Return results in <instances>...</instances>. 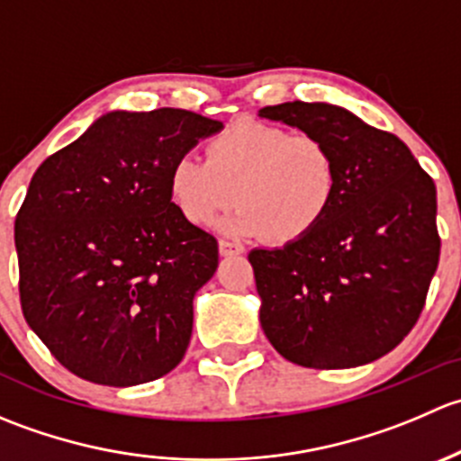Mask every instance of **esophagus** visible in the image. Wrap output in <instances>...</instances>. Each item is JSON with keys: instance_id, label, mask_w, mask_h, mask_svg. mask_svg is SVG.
Segmentation results:
<instances>
[{"instance_id": "esophagus-1", "label": "esophagus", "mask_w": 461, "mask_h": 461, "mask_svg": "<svg viewBox=\"0 0 461 461\" xmlns=\"http://www.w3.org/2000/svg\"><path fill=\"white\" fill-rule=\"evenodd\" d=\"M218 252H221V257H236V254H243V245L239 243H231V240H221L218 243Z\"/></svg>"}]
</instances>
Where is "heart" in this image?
<instances>
[{
  "instance_id": "1",
  "label": "heart",
  "mask_w": 461,
  "mask_h": 461,
  "mask_svg": "<svg viewBox=\"0 0 461 461\" xmlns=\"http://www.w3.org/2000/svg\"><path fill=\"white\" fill-rule=\"evenodd\" d=\"M339 187L332 149L321 138L257 120H240L207 142V160L185 153L169 169L176 212L207 227L231 207L222 222L231 236H263L276 243L305 239L323 222Z\"/></svg>"
}]
</instances>
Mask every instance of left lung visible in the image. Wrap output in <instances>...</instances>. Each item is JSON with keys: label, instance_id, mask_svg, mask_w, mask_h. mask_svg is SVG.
Returning a JSON list of instances; mask_svg holds the SVG:
<instances>
[{"label": "left lung", "instance_id": "obj_1", "mask_svg": "<svg viewBox=\"0 0 461 461\" xmlns=\"http://www.w3.org/2000/svg\"><path fill=\"white\" fill-rule=\"evenodd\" d=\"M260 118L321 138L339 187L305 239L252 249L260 328L303 368H357L403 341L439 263L437 189L397 136L328 102L265 106Z\"/></svg>", "mask_w": 461, "mask_h": 461}]
</instances>
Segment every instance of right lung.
Here are the masks:
<instances>
[{
  "mask_svg": "<svg viewBox=\"0 0 461 461\" xmlns=\"http://www.w3.org/2000/svg\"><path fill=\"white\" fill-rule=\"evenodd\" d=\"M221 129L185 109L109 111L35 171L15 221L22 312L73 375L127 388L183 361L218 243L176 212L169 169Z\"/></svg>",
  "mask_w": 461,
  "mask_h": 461,
  "instance_id": "1",
  "label": "right lung"
}]
</instances>
